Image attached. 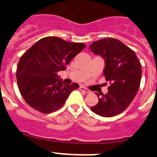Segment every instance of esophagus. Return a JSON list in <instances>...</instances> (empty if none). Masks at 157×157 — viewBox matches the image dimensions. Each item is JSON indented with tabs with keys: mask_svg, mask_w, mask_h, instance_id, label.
<instances>
[{
	"mask_svg": "<svg viewBox=\"0 0 157 157\" xmlns=\"http://www.w3.org/2000/svg\"><path fill=\"white\" fill-rule=\"evenodd\" d=\"M80 91H84V92H85V93H89V92H90L88 89H87V88H86V87H84V86H80Z\"/></svg>",
	"mask_w": 157,
	"mask_h": 157,
	"instance_id": "esophagus-1",
	"label": "esophagus"
}]
</instances>
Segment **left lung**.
I'll return each mask as SVG.
<instances>
[{"mask_svg": "<svg viewBox=\"0 0 157 157\" xmlns=\"http://www.w3.org/2000/svg\"><path fill=\"white\" fill-rule=\"evenodd\" d=\"M94 54L105 61L103 73L110 82L108 92L97 94L98 102L91 109L104 117L118 115L128 108L138 93L142 77V66L133 50L119 40L106 38L89 46Z\"/></svg>", "mask_w": 157, "mask_h": 157, "instance_id": "obj_1", "label": "left lung"}]
</instances>
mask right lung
I'll return each instance as SVG.
<instances>
[{
  "instance_id": "add662e5",
  "label": "right lung",
  "mask_w": 157,
  "mask_h": 157,
  "mask_svg": "<svg viewBox=\"0 0 157 157\" xmlns=\"http://www.w3.org/2000/svg\"><path fill=\"white\" fill-rule=\"evenodd\" d=\"M84 48L83 43L47 36L22 55L16 78L19 91L28 105L43 113L55 112L64 105L79 84H65L57 73L66 70V65Z\"/></svg>"
}]
</instances>
